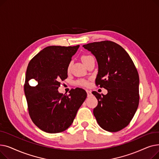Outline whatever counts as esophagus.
Instances as JSON below:
<instances>
[{
	"label": "esophagus",
	"mask_w": 159,
	"mask_h": 159,
	"mask_svg": "<svg viewBox=\"0 0 159 159\" xmlns=\"http://www.w3.org/2000/svg\"><path fill=\"white\" fill-rule=\"evenodd\" d=\"M86 93H87V95H88V97H91V95H92V93H91V91H89V90H86Z\"/></svg>",
	"instance_id": "1"
}]
</instances>
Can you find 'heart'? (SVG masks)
<instances>
[{
    "label": "heart",
    "instance_id": "obj_1",
    "mask_svg": "<svg viewBox=\"0 0 159 159\" xmlns=\"http://www.w3.org/2000/svg\"><path fill=\"white\" fill-rule=\"evenodd\" d=\"M91 57V56L90 55H83L81 56V61H82V62L84 64H86L88 61L89 59V58ZM70 66H71V64H70L68 66V70L69 71L70 69ZM78 84L80 85V86H88V82L86 81V80H80L79 81H78Z\"/></svg>",
    "mask_w": 159,
    "mask_h": 159
}]
</instances>
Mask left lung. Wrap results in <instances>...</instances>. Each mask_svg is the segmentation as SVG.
<instances>
[{
	"mask_svg": "<svg viewBox=\"0 0 159 159\" xmlns=\"http://www.w3.org/2000/svg\"><path fill=\"white\" fill-rule=\"evenodd\" d=\"M83 47L97 61L96 85L107 90L106 95L92 92L98 101L93 115L102 129L119 131L129 124L139 106V77L136 67L126 50L114 42H95Z\"/></svg>",
	"mask_w": 159,
	"mask_h": 159,
	"instance_id": "obj_1",
	"label": "left lung"
}]
</instances>
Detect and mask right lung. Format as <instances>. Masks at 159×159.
Instances as JSON below:
<instances>
[{
  "label": "right lung",
  "mask_w": 159,
  "mask_h": 159,
  "mask_svg": "<svg viewBox=\"0 0 159 159\" xmlns=\"http://www.w3.org/2000/svg\"><path fill=\"white\" fill-rule=\"evenodd\" d=\"M76 46H51L44 48L28 64L24 93L30 117L36 126L46 133H57L68 129L87 97L86 91L77 88L70 94L58 91L61 81L68 77V66L77 52ZM35 79L38 84L31 87Z\"/></svg>",
  "instance_id": "add662e5"
}]
</instances>
